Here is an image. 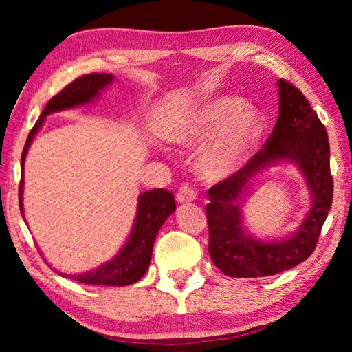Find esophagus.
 I'll use <instances>...</instances> for the list:
<instances>
[{"label":"esophagus","mask_w":352,"mask_h":352,"mask_svg":"<svg viewBox=\"0 0 352 352\" xmlns=\"http://www.w3.org/2000/svg\"><path fill=\"white\" fill-rule=\"evenodd\" d=\"M197 199V192H195L192 186H189V184H183V186L178 189L177 192V201L178 204H190V201H194Z\"/></svg>","instance_id":"esophagus-1"}]
</instances>
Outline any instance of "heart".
Returning a JSON list of instances; mask_svg holds the SVG:
<instances>
[{
	"mask_svg": "<svg viewBox=\"0 0 352 352\" xmlns=\"http://www.w3.org/2000/svg\"><path fill=\"white\" fill-rule=\"evenodd\" d=\"M264 119L254 107L237 96L204 100L170 129L169 140L194 147L208 138L197 158V169L208 180H222L241 168L258 147Z\"/></svg>",
	"mask_w": 352,
	"mask_h": 352,
	"instance_id": "heart-1",
	"label": "heart"
}]
</instances>
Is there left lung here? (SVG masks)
I'll use <instances>...</instances> for the list:
<instances>
[{
	"label": "left lung",
	"instance_id": "1",
	"mask_svg": "<svg viewBox=\"0 0 352 352\" xmlns=\"http://www.w3.org/2000/svg\"><path fill=\"white\" fill-rule=\"evenodd\" d=\"M276 83L279 116L265 146L234 175L208 190V250L214 265L226 276H270L301 264L317 247L321 226L332 205L326 129L305 94L283 79ZM283 162L294 164L305 177L311 206L294 234L281 240H258L243 225V200L262 171Z\"/></svg>",
	"mask_w": 352,
	"mask_h": 352
}]
</instances>
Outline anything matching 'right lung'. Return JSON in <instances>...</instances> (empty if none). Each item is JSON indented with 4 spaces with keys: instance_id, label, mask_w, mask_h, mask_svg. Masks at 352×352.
<instances>
[{
    "instance_id": "obj_1",
    "label": "right lung",
    "mask_w": 352,
    "mask_h": 352,
    "mask_svg": "<svg viewBox=\"0 0 352 352\" xmlns=\"http://www.w3.org/2000/svg\"><path fill=\"white\" fill-rule=\"evenodd\" d=\"M115 76L105 73H93L82 76L68 87L56 94L47 105L45 107L38 121L35 122L34 129L29 133L25 148L21 155V183H20V211L25 216V208H23V188H25V162L29 147H31L35 135L45 124V119L51 113L76 109V107L88 105L100 96V91L110 87ZM175 211V200L172 192L166 189H152L142 192L138 197V206H136V217L132 226V231L127 237L126 243L119 250L116 256L110 261H105L96 269L82 273H62L56 270L57 275L63 278L74 279L83 284L93 285H130L144 276L148 269L153 252V242L157 237L162 225L168 220L172 212ZM26 222V220H25Z\"/></svg>"
}]
</instances>
